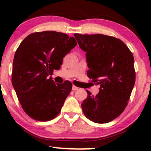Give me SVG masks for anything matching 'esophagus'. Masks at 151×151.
I'll return each instance as SVG.
<instances>
[{
	"instance_id": "34e87169",
	"label": "esophagus",
	"mask_w": 151,
	"mask_h": 151,
	"mask_svg": "<svg viewBox=\"0 0 151 151\" xmlns=\"http://www.w3.org/2000/svg\"><path fill=\"white\" fill-rule=\"evenodd\" d=\"M73 91H76L78 90V87H77V86H76L75 85H73Z\"/></svg>"
}]
</instances>
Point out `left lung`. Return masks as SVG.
Listing matches in <instances>:
<instances>
[{"label":"left lung","mask_w":151,"mask_h":151,"mask_svg":"<svg viewBox=\"0 0 151 151\" xmlns=\"http://www.w3.org/2000/svg\"><path fill=\"white\" fill-rule=\"evenodd\" d=\"M85 51L90 68L87 76L101 86L96 96H88L81 104L86 118L96 123H106L118 117L128 104L135 83L134 57L119 39L101 34H74Z\"/></svg>","instance_id":"8db88e82"}]
</instances>
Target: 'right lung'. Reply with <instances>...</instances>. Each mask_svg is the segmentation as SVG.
Returning a JSON list of instances; mask_svg holds the SVG:
<instances>
[{
    "instance_id": "1",
    "label": "right lung",
    "mask_w": 151,
    "mask_h": 151,
    "mask_svg": "<svg viewBox=\"0 0 151 151\" xmlns=\"http://www.w3.org/2000/svg\"><path fill=\"white\" fill-rule=\"evenodd\" d=\"M76 45L63 32L43 31L28 35L16 50L12 83L22 109L30 118L50 121L58 116L72 83L55 84L50 75L60 69L63 58Z\"/></svg>"
}]
</instances>
